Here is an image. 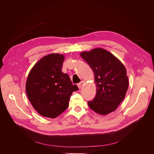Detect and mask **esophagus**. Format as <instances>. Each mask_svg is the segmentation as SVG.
Here are the masks:
<instances>
[{"label": "esophagus", "instance_id": "34e87169", "mask_svg": "<svg viewBox=\"0 0 154 154\" xmlns=\"http://www.w3.org/2000/svg\"><path fill=\"white\" fill-rule=\"evenodd\" d=\"M83 84H84V82H81L80 83H79L78 84V88H81L82 87H83Z\"/></svg>", "mask_w": 154, "mask_h": 154}]
</instances>
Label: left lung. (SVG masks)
<instances>
[{
    "mask_svg": "<svg viewBox=\"0 0 154 154\" xmlns=\"http://www.w3.org/2000/svg\"><path fill=\"white\" fill-rule=\"evenodd\" d=\"M94 74L96 95L88 101L90 108L101 115L114 111L124 100L128 79L123 64L104 49L96 48L80 53Z\"/></svg>",
    "mask_w": 154,
    "mask_h": 154,
    "instance_id": "1",
    "label": "left lung"
}]
</instances>
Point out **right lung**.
Returning <instances> with one entry per match:
<instances>
[{
	"label": "right lung",
	"mask_w": 154,
	"mask_h": 154,
	"mask_svg": "<svg viewBox=\"0 0 154 154\" xmlns=\"http://www.w3.org/2000/svg\"><path fill=\"white\" fill-rule=\"evenodd\" d=\"M63 54H50L42 58L30 71L26 84L28 99L37 112L55 118L69 106L70 97L78 90L67 74L62 71Z\"/></svg>",
	"instance_id": "obj_1"
}]
</instances>
